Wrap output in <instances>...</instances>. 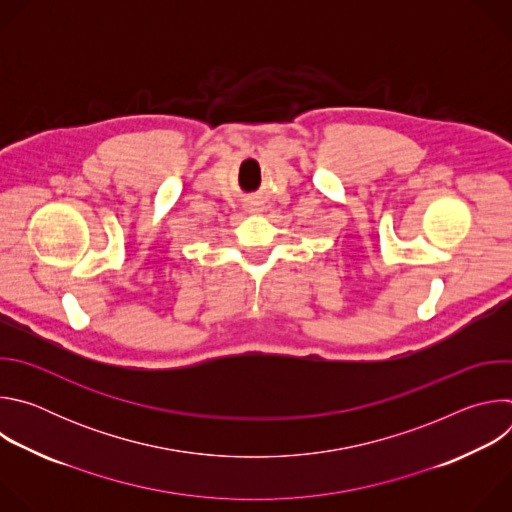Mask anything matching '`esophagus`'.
Returning a JSON list of instances; mask_svg holds the SVG:
<instances>
[{
  "instance_id": "1",
  "label": "esophagus",
  "mask_w": 512,
  "mask_h": 512,
  "mask_svg": "<svg viewBox=\"0 0 512 512\" xmlns=\"http://www.w3.org/2000/svg\"><path fill=\"white\" fill-rule=\"evenodd\" d=\"M247 210L253 212V214H259V212H263V206L261 204H247Z\"/></svg>"
}]
</instances>
